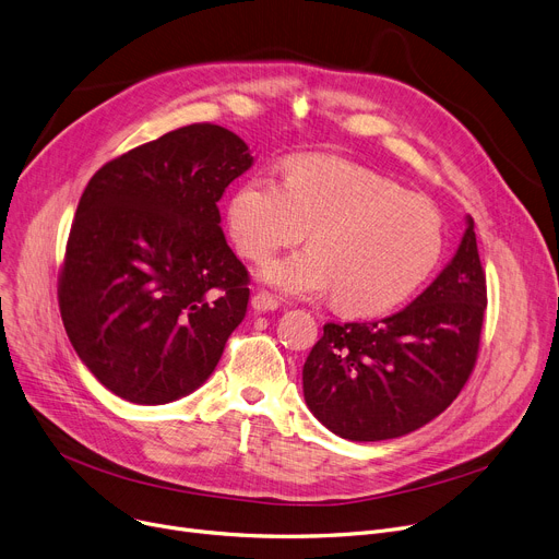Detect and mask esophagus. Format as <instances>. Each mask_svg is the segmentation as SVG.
Listing matches in <instances>:
<instances>
[{
    "mask_svg": "<svg viewBox=\"0 0 559 559\" xmlns=\"http://www.w3.org/2000/svg\"><path fill=\"white\" fill-rule=\"evenodd\" d=\"M251 306L255 312H272L278 308V301H276V297L270 295V292H255L251 299Z\"/></svg>",
    "mask_w": 559,
    "mask_h": 559,
    "instance_id": "esophagus-1",
    "label": "esophagus"
}]
</instances>
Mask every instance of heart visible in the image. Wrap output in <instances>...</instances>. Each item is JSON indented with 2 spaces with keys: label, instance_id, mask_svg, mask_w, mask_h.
Here are the masks:
<instances>
[{
  "label": "heart",
  "instance_id": "b5f03b06",
  "mask_svg": "<svg viewBox=\"0 0 559 559\" xmlns=\"http://www.w3.org/2000/svg\"><path fill=\"white\" fill-rule=\"evenodd\" d=\"M230 240L249 260L310 247L262 267V278L292 297L333 289L358 314L383 312L432 274L444 249L437 205L396 181L337 156L306 154L285 163L283 181L251 176L230 194Z\"/></svg>",
  "mask_w": 559,
  "mask_h": 559
}]
</instances>
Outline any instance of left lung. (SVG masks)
Listing matches in <instances>:
<instances>
[{"label": "left lung", "instance_id": "obj_1", "mask_svg": "<svg viewBox=\"0 0 559 559\" xmlns=\"http://www.w3.org/2000/svg\"><path fill=\"white\" fill-rule=\"evenodd\" d=\"M487 308L474 219L421 295L378 321H329L304 365L310 413L350 442L413 432L453 403L472 376Z\"/></svg>", "mask_w": 559, "mask_h": 559}]
</instances>
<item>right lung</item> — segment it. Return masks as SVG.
Returning a JSON list of instances; mask_svg holds the SVG:
<instances>
[{
    "mask_svg": "<svg viewBox=\"0 0 559 559\" xmlns=\"http://www.w3.org/2000/svg\"><path fill=\"white\" fill-rule=\"evenodd\" d=\"M253 163L242 138L190 124L112 158L87 181L58 272L66 333L99 383L163 405L215 371L249 304L217 201Z\"/></svg>",
    "mask_w": 559,
    "mask_h": 559,
    "instance_id": "obj_1",
    "label": "right lung"
}]
</instances>
